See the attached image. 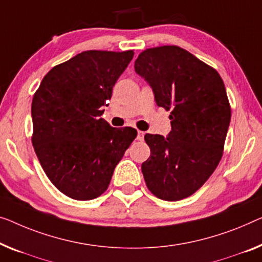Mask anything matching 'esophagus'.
<instances>
[{
    "label": "esophagus",
    "mask_w": 262,
    "mask_h": 262,
    "mask_svg": "<svg viewBox=\"0 0 262 262\" xmlns=\"http://www.w3.org/2000/svg\"><path fill=\"white\" fill-rule=\"evenodd\" d=\"M143 138H144V133L141 132V130H139V132H138V138H136V139H138L139 141H142Z\"/></svg>",
    "instance_id": "1"
}]
</instances>
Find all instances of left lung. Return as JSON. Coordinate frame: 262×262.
Here are the masks:
<instances>
[{
	"label": "left lung",
	"instance_id": "8db88e82",
	"mask_svg": "<svg viewBox=\"0 0 262 262\" xmlns=\"http://www.w3.org/2000/svg\"><path fill=\"white\" fill-rule=\"evenodd\" d=\"M135 72L153 89L155 102L170 112L168 136L146 134L150 156L141 166L156 198L178 201L194 194L220 162L231 106L215 69L178 46L143 50Z\"/></svg>",
	"mask_w": 262,
	"mask_h": 262
}]
</instances>
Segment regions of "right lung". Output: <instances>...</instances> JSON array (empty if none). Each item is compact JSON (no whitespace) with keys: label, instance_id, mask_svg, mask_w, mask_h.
<instances>
[{"label":"right lung","instance_id":"add662e5","mask_svg":"<svg viewBox=\"0 0 262 262\" xmlns=\"http://www.w3.org/2000/svg\"><path fill=\"white\" fill-rule=\"evenodd\" d=\"M133 56V50L77 54L49 70L33 97L35 153L53 185L74 200L106 192L138 135L134 128H114L101 118Z\"/></svg>","mask_w":262,"mask_h":262}]
</instances>
